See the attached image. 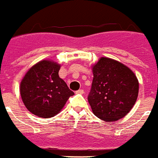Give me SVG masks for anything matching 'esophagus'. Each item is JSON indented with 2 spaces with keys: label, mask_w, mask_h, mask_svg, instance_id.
Listing matches in <instances>:
<instances>
[{
  "label": "esophagus",
  "mask_w": 158,
  "mask_h": 158,
  "mask_svg": "<svg viewBox=\"0 0 158 158\" xmlns=\"http://www.w3.org/2000/svg\"><path fill=\"white\" fill-rule=\"evenodd\" d=\"M76 93L78 94H84V90H83V89H79V90H77Z\"/></svg>",
  "instance_id": "34e87169"
}]
</instances>
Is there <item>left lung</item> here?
I'll list each match as a JSON object with an SVG mask.
<instances>
[{"label":"left lung","mask_w":158,"mask_h":158,"mask_svg":"<svg viewBox=\"0 0 158 158\" xmlns=\"http://www.w3.org/2000/svg\"><path fill=\"white\" fill-rule=\"evenodd\" d=\"M88 99L93 113L107 123L124 117L135 106L139 81L132 70L117 60L101 57L93 66Z\"/></svg>","instance_id":"8db88e82"}]
</instances>
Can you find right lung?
I'll return each mask as SVG.
<instances>
[{"label":"right lung","instance_id":"1","mask_svg":"<svg viewBox=\"0 0 158 158\" xmlns=\"http://www.w3.org/2000/svg\"><path fill=\"white\" fill-rule=\"evenodd\" d=\"M60 65L41 60L28 70L20 83L25 107L35 116L48 118L57 115L74 93L59 77Z\"/></svg>","mask_w":158,"mask_h":158}]
</instances>
